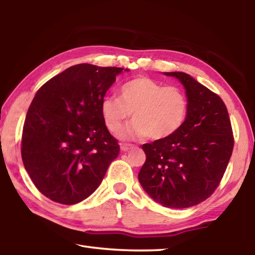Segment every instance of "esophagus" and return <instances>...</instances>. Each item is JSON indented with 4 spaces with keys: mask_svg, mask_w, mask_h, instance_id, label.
<instances>
[{
    "mask_svg": "<svg viewBox=\"0 0 255 255\" xmlns=\"http://www.w3.org/2000/svg\"><path fill=\"white\" fill-rule=\"evenodd\" d=\"M133 147H135V146H133L132 144H122L120 145V148H122L123 152H127V150L131 149Z\"/></svg>",
    "mask_w": 255,
    "mask_h": 255,
    "instance_id": "34e87169",
    "label": "esophagus"
}]
</instances>
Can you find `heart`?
<instances>
[{"label":"heart","mask_w":255,"mask_h":255,"mask_svg":"<svg viewBox=\"0 0 255 255\" xmlns=\"http://www.w3.org/2000/svg\"><path fill=\"white\" fill-rule=\"evenodd\" d=\"M189 99L183 90L166 86L149 77H137L120 89V99L109 97L101 103L106 126L118 135L132 114L127 136H147L152 140L169 138L183 126Z\"/></svg>","instance_id":"heart-1"}]
</instances>
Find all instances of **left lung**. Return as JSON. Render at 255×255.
I'll use <instances>...</instances> for the list:
<instances>
[{"mask_svg": "<svg viewBox=\"0 0 255 255\" xmlns=\"http://www.w3.org/2000/svg\"><path fill=\"white\" fill-rule=\"evenodd\" d=\"M183 84L187 119L174 135L141 148L146 161L138 173L141 187L167 208H188L209 198L221 183L234 147L225 103L182 72L165 73Z\"/></svg>", "mask_w": 255, "mask_h": 255, "instance_id": "left-lung-1", "label": "left lung"}]
</instances>
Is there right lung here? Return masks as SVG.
<instances>
[{
	"instance_id": "obj_1",
	"label": "right lung",
	"mask_w": 255,
	"mask_h": 255,
	"mask_svg": "<svg viewBox=\"0 0 255 255\" xmlns=\"http://www.w3.org/2000/svg\"><path fill=\"white\" fill-rule=\"evenodd\" d=\"M123 70L77 64L37 91L25 116L21 156L34 187L48 199L63 205L86 199L118 156L101 103Z\"/></svg>"
}]
</instances>
